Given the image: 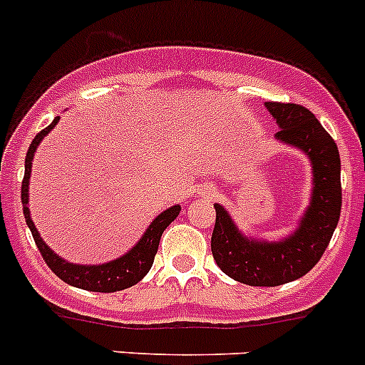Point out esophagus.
Returning <instances> with one entry per match:
<instances>
[{
  "instance_id": "34e87169",
  "label": "esophagus",
  "mask_w": 365,
  "mask_h": 365,
  "mask_svg": "<svg viewBox=\"0 0 365 365\" xmlns=\"http://www.w3.org/2000/svg\"><path fill=\"white\" fill-rule=\"evenodd\" d=\"M215 192L217 190L212 188V186H205V188H202V195L205 197H213L215 195Z\"/></svg>"
}]
</instances>
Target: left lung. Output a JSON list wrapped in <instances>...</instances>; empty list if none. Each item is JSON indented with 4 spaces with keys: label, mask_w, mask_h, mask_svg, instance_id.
Wrapping results in <instances>:
<instances>
[{
    "label": "left lung",
    "mask_w": 365,
    "mask_h": 365,
    "mask_svg": "<svg viewBox=\"0 0 365 365\" xmlns=\"http://www.w3.org/2000/svg\"><path fill=\"white\" fill-rule=\"evenodd\" d=\"M280 126L275 137L295 146L312 160L313 190L299 228L286 239L246 237L226 208L215 205L212 253L217 266L233 280L248 286H280L306 275L326 252L342 210L340 153L333 137L307 108L293 103H266Z\"/></svg>",
    "instance_id": "obj_1"
}]
</instances>
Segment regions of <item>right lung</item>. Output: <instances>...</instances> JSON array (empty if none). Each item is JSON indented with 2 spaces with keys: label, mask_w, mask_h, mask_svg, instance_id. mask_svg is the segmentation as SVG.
<instances>
[{
  "label": "right lung",
  "mask_w": 365,
  "mask_h": 365,
  "mask_svg": "<svg viewBox=\"0 0 365 365\" xmlns=\"http://www.w3.org/2000/svg\"><path fill=\"white\" fill-rule=\"evenodd\" d=\"M59 117H56L45 130L38 133L34 137L32 145L29 146V152L25 157V177H23L21 182V202H23V215H25L26 226L32 232V237L36 240V246L41 252V257L45 259V262L48 264V267L52 269L63 282L70 284L73 287H79V289H86V292H99V293H113L121 292L126 287L133 286L139 280H143V277L150 272L152 267L153 259H155L157 248H159V240L163 232L168 228L170 224L175 220V217L179 215L180 206H172V208L165 210V212L157 215L152 220V224L148 226V230L145 232V235L139 239V242L130 250L128 253H125L123 257L115 260H110V262L98 264V266H83V264H73L68 260L61 259L58 253H53L52 250L45 244V240L41 239V235L36 230L34 222L30 219V210H29V179L30 172H32V160H34V152L39 146L43 137L58 125Z\"/></svg>",
  "instance_id": "right-lung-1"
}]
</instances>
